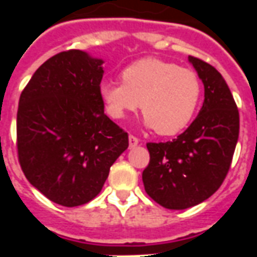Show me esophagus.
<instances>
[{
    "label": "esophagus",
    "instance_id": "obj_1",
    "mask_svg": "<svg viewBox=\"0 0 257 257\" xmlns=\"http://www.w3.org/2000/svg\"><path fill=\"white\" fill-rule=\"evenodd\" d=\"M139 145V139L135 138L134 135H129V147H136Z\"/></svg>",
    "mask_w": 257,
    "mask_h": 257
}]
</instances>
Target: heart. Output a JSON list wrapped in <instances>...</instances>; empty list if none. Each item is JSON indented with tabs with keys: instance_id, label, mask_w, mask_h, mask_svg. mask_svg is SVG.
Wrapping results in <instances>:
<instances>
[{
	"instance_id": "heart-1",
	"label": "heart",
	"mask_w": 257,
	"mask_h": 257,
	"mask_svg": "<svg viewBox=\"0 0 257 257\" xmlns=\"http://www.w3.org/2000/svg\"><path fill=\"white\" fill-rule=\"evenodd\" d=\"M121 82L104 81L99 95L110 117L119 119L139 108L145 125L158 135L180 134L198 110L202 84L195 71L157 58L136 60L121 73Z\"/></svg>"
}]
</instances>
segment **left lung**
Masks as SVG:
<instances>
[{"label":"left lung","instance_id":"obj_1","mask_svg":"<svg viewBox=\"0 0 257 257\" xmlns=\"http://www.w3.org/2000/svg\"><path fill=\"white\" fill-rule=\"evenodd\" d=\"M204 84V103L189 128L165 143H147L146 193L167 209H187L219 189L231 165L239 134V114L221 74L189 56Z\"/></svg>","mask_w":257,"mask_h":257}]
</instances>
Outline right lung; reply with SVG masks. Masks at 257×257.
I'll return each mask as SVG.
<instances>
[{
	"label": "right lung",
	"mask_w": 257,
	"mask_h": 257,
	"mask_svg": "<svg viewBox=\"0 0 257 257\" xmlns=\"http://www.w3.org/2000/svg\"><path fill=\"white\" fill-rule=\"evenodd\" d=\"M103 60L78 49L55 55L26 85L18 108V154L48 199L79 206L100 193L128 134L104 114Z\"/></svg>",
	"instance_id": "obj_1"
}]
</instances>
